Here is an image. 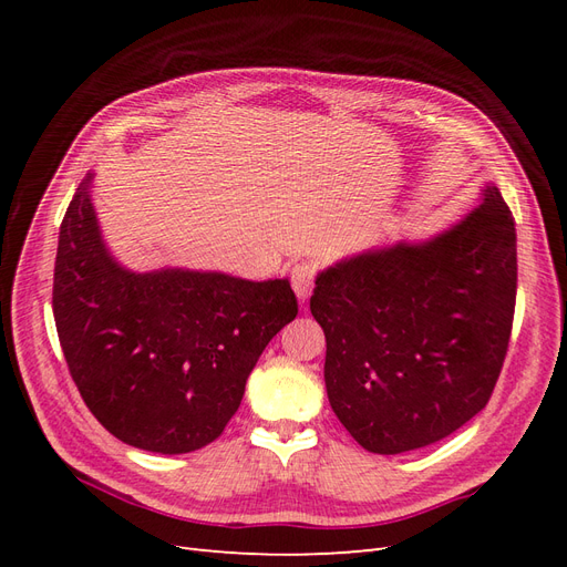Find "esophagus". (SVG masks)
Masks as SVG:
<instances>
[{"mask_svg": "<svg viewBox=\"0 0 567 567\" xmlns=\"http://www.w3.org/2000/svg\"><path fill=\"white\" fill-rule=\"evenodd\" d=\"M315 277H317V267L312 262H300L290 271V281H293V290L298 300H307L315 288Z\"/></svg>", "mask_w": 567, "mask_h": 567, "instance_id": "1", "label": "esophagus"}]
</instances>
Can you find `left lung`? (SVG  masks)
Masks as SVG:
<instances>
[{"label": "left lung", "mask_w": 567, "mask_h": 567, "mask_svg": "<svg viewBox=\"0 0 567 567\" xmlns=\"http://www.w3.org/2000/svg\"><path fill=\"white\" fill-rule=\"evenodd\" d=\"M516 225L492 182L456 225L317 274L323 381L346 431L373 454L440 442L489 402L516 310Z\"/></svg>", "instance_id": "left-lung-1"}]
</instances>
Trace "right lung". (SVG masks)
<instances>
[{
	"label": "right lung",
	"instance_id": "1",
	"mask_svg": "<svg viewBox=\"0 0 567 567\" xmlns=\"http://www.w3.org/2000/svg\"><path fill=\"white\" fill-rule=\"evenodd\" d=\"M82 179L59 231L54 319L68 369L96 421L130 447L196 452L244 400L267 342L298 315L288 279L132 271L104 244Z\"/></svg>",
	"mask_w": 567,
	"mask_h": 567
}]
</instances>
